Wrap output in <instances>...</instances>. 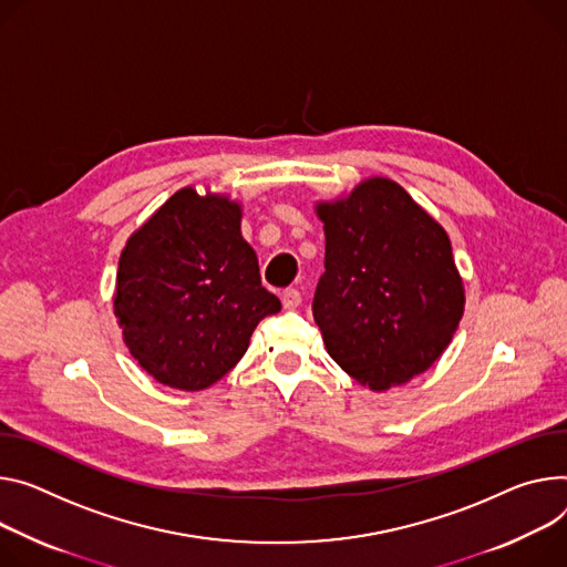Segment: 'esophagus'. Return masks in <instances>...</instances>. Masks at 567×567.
Returning <instances> with one entry per match:
<instances>
[{"instance_id":"34e87169","label":"esophagus","mask_w":567,"mask_h":567,"mask_svg":"<svg viewBox=\"0 0 567 567\" xmlns=\"http://www.w3.org/2000/svg\"><path fill=\"white\" fill-rule=\"evenodd\" d=\"M280 300H282V307L285 310H296V307L300 305V291L298 289H285L282 293H280Z\"/></svg>"}]
</instances>
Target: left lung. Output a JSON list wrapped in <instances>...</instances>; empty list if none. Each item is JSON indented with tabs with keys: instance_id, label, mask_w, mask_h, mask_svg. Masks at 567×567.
<instances>
[{
	"instance_id": "left-lung-1",
	"label": "left lung",
	"mask_w": 567,
	"mask_h": 567,
	"mask_svg": "<svg viewBox=\"0 0 567 567\" xmlns=\"http://www.w3.org/2000/svg\"><path fill=\"white\" fill-rule=\"evenodd\" d=\"M315 210L326 233V274L312 312L328 354L371 391L425 373L466 305L445 228L384 176Z\"/></svg>"
}]
</instances>
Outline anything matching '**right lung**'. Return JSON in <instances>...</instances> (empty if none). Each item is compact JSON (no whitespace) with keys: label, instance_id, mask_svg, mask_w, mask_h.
Listing matches in <instances>:
<instances>
[{"label":"right lung","instance_id":"add662e5","mask_svg":"<svg viewBox=\"0 0 567 567\" xmlns=\"http://www.w3.org/2000/svg\"><path fill=\"white\" fill-rule=\"evenodd\" d=\"M113 293L122 339L156 382L200 391L244 357L280 300L241 237V203L183 187L126 241Z\"/></svg>","mask_w":567,"mask_h":567}]
</instances>
